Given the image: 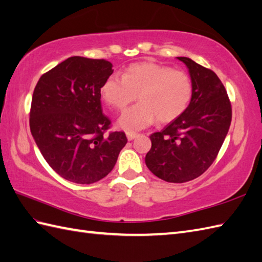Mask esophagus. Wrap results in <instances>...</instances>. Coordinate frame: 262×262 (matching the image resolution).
<instances>
[{
	"label": "esophagus",
	"instance_id": "1",
	"mask_svg": "<svg viewBox=\"0 0 262 262\" xmlns=\"http://www.w3.org/2000/svg\"><path fill=\"white\" fill-rule=\"evenodd\" d=\"M126 136H127V139H128V140H133L138 136V134H136V133H127Z\"/></svg>",
	"mask_w": 262,
	"mask_h": 262
}]
</instances>
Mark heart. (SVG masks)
<instances>
[{"mask_svg": "<svg viewBox=\"0 0 262 262\" xmlns=\"http://www.w3.org/2000/svg\"><path fill=\"white\" fill-rule=\"evenodd\" d=\"M192 93V80L186 72L149 62L130 65L123 78L112 75L100 87L104 102L116 110H124L138 95L140 102L118 119V126L128 133L146 128L156 118L163 124L175 120L189 106Z\"/></svg>", "mask_w": 262, "mask_h": 262, "instance_id": "b5f03b06", "label": "heart"}]
</instances>
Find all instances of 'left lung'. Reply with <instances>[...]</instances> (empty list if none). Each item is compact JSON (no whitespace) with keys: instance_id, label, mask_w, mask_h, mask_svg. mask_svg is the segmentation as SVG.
<instances>
[{"instance_id":"left-lung-1","label":"left lung","mask_w":262,"mask_h":262,"mask_svg":"<svg viewBox=\"0 0 262 262\" xmlns=\"http://www.w3.org/2000/svg\"><path fill=\"white\" fill-rule=\"evenodd\" d=\"M193 84L187 110L163 130L149 136L146 166L168 183H186L204 173L216 159L231 123V104L224 84L211 70L188 57H177Z\"/></svg>"}]
</instances>
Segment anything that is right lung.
I'll use <instances>...</instances> for the list:
<instances>
[{"instance_id": "1", "label": "right lung", "mask_w": 262, "mask_h": 262, "mask_svg": "<svg viewBox=\"0 0 262 262\" xmlns=\"http://www.w3.org/2000/svg\"><path fill=\"white\" fill-rule=\"evenodd\" d=\"M105 59L72 56L43 74L30 113L32 136L59 176L90 185L106 177L127 143L125 133L105 136L111 120L100 105V87L113 74Z\"/></svg>"}]
</instances>
